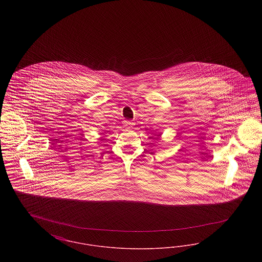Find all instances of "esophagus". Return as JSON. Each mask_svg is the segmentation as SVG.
<instances>
[{
  "label": "esophagus",
  "mask_w": 262,
  "mask_h": 262,
  "mask_svg": "<svg viewBox=\"0 0 262 262\" xmlns=\"http://www.w3.org/2000/svg\"><path fill=\"white\" fill-rule=\"evenodd\" d=\"M134 123L132 122V121H125V125L127 127V128H130V127H133L134 126Z\"/></svg>",
  "instance_id": "obj_1"
}]
</instances>
